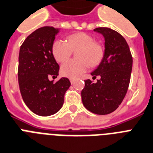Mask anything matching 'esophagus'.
<instances>
[{
  "label": "esophagus",
  "instance_id": "1",
  "mask_svg": "<svg viewBox=\"0 0 153 153\" xmlns=\"http://www.w3.org/2000/svg\"><path fill=\"white\" fill-rule=\"evenodd\" d=\"M70 82L71 84H74V79H70Z\"/></svg>",
  "mask_w": 153,
  "mask_h": 153
}]
</instances>
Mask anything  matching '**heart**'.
Segmentation results:
<instances>
[{
    "label": "heart",
    "mask_w": 153,
    "mask_h": 153,
    "mask_svg": "<svg viewBox=\"0 0 153 153\" xmlns=\"http://www.w3.org/2000/svg\"><path fill=\"white\" fill-rule=\"evenodd\" d=\"M79 48L77 52L78 59L69 60L61 66L60 71L65 77L75 79L89 68L101 60L104 51L101 45L94 42V38L86 33H77L70 35L68 42L56 40L53 45V55L56 60L63 63L70 58L72 49Z\"/></svg>",
    "instance_id": "heart-1"
}]
</instances>
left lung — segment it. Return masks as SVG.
I'll use <instances>...</instances> for the list:
<instances>
[{"instance_id":"left-lung-1","label":"left lung","mask_w":153,"mask_h":153,"mask_svg":"<svg viewBox=\"0 0 153 153\" xmlns=\"http://www.w3.org/2000/svg\"><path fill=\"white\" fill-rule=\"evenodd\" d=\"M105 38V53L100 64L91 73L96 83L85 81L82 90L83 105L97 115L110 114L118 108L126 96L132 71L133 58L125 38L108 27L94 30Z\"/></svg>"}]
</instances>
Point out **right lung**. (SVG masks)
I'll return each instance as SVG.
<instances>
[{
	"mask_svg": "<svg viewBox=\"0 0 153 153\" xmlns=\"http://www.w3.org/2000/svg\"><path fill=\"white\" fill-rule=\"evenodd\" d=\"M59 28L44 27L30 33L19 54L18 80L23 100L36 115L49 116L64 105L71 82L62 78L56 82L48 77L59 74V66L53 55V45Z\"/></svg>",
	"mask_w": 153,
	"mask_h": 153,
	"instance_id": "obj_1",
	"label": "right lung"
}]
</instances>
